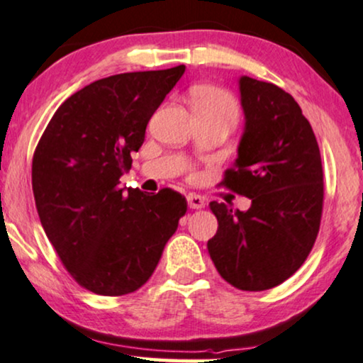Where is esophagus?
I'll list each match as a JSON object with an SVG mask.
<instances>
[{
    "instance_id": "obj_1",
    "label": "esophagus",
    "mask_w": 363,
    "mask_h": 363,
    "mask_svg": "<svg viewBox=\"0 0 363 363\" xmlns=\"http://www.w3.org/2000/svg\"><path fill=\"white\" fill-rule=\"evenodd\" d=\"M187 204L191 209H203L206 206L204 199L199 194H187Z\"/></svg>"
}]
</instances>
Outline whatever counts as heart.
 <instances>
[{"mask_svg":"<svg viewBox=\"0 0 363 363\" xmlns=\"http://www.w3.org/2000/svg\"><path fill=\"white\" fill-rule=\"evenodd\" d=\"M192 107L194 110H208V112H223L238 117L236 100L226 90L216 86H199L192 91Z\"/></svg>","mask_w":363,"mask_h":363,"instance_id":"heart-1","label":"heart"}]
</instances>
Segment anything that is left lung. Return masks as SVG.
Instances as JSON below:
<instances>
[{"label": "left lung", "instance_id": "8db88e82", "mask_svg": "<svg viewBox=\"0 0 363 363\" xmlns=\"http://www.w3.org/2000/svg\"><path fill=\"white\" fill-rule=\"evenodd\" d=\"M240 91L245 132L221 186L250 197L251 208L213 201L218 231L208 250L229 284L263 291L290 278L315 245L323 169L313 128L290 94L251 77H241Z\"/></svg>", "mask_w": 363, "mask_h": 363}]
</instances>
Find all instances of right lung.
Here are the masks:
<instances>
[{"instance_id": "obj_1", "label": "right lung", "mask_w": 363, "mask_h": 363, "mask_svg": "<svg viewBox=\"0 0 363 363\" xmlns=\"http://www.w3.org/2000/svg\"><path fill=\"white\" fill-rule=\"evenodd\" d=\"M184 70L118 73L84 86L60 105L35 149L41 226L67 272L97 295L139 290L187 211L172 189L118 187L150 117Z\"/></svg>"}]
</instances>
